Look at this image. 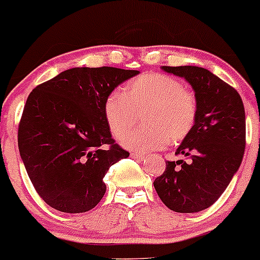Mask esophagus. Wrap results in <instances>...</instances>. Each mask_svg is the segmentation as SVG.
I'll return each instance as SVG.
<instances>
[{
  "label": "esophagus",
  "instance_id": "1",
  "mask_svg": "<svg viewBox=\"0 0 260 260\" xmlns=\"http://www.w3.org/2000/svg\"><path fill=\"white\" fill-rule=\"evenodd\" d=\"M131 156H132L133 159H136V160H138V161H143L144 160V155H142V154L132 153V154H131Z\"/></svg>",
  "mask_w": 260,
  "mask_h": 260
}]
</instances>
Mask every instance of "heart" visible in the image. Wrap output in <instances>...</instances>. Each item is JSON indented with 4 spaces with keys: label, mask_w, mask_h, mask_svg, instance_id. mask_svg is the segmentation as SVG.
I'll list each match as a JSON object with an SVG mask.
<instances>
[{
    "label": "heart",
    "mask_w": 260,
    "mask_h": 260,
    "mask_svg": "<svg viewBox=\"0 0 260 260\" xmlns=\"http://www.w3.org/2000/svg\"><path fill=\"white\" fill-rule=\"evenodd\" d=\"M104 113L108 129L122 138L141 113V124L124 137L125 148L141 153L159 150L172 142L186 138L196 123L199 102L195 93L179 79L160 73H148L131 80L123 92H111Z\"/></svg>",
    "instance_id": "1"
}]
</instances>
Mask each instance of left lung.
<instances>
[{
	"mask_svg": "<svg viewBox=\"0 0 260 260\" xmlns=\"http://www.w3.org/2000/svg\"><path fill=\"white\" fill-rule=\"evenodd\" d=\"M192 86L199 113L192 131L168 161L154 187L165 206L199 212L217 201L238 170L246 148V113L241 96L211 71L199 67H161Z\"/></svg>",
	"mask_w": 260,
	"mask_h": 260,
	"instance_id": "obj_1",
	"label": "left lung"
}]
</instances>
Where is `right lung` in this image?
Wrapping results in <instances>:
<instances>
[{"mask_svg":"<svg viewBox=\"0 0 260 260\" xmlns=\"http://www.w3.org/2000/svg\"><path fill=\"white\" fill-rule=\"evenodd\" d=\"M137 74L73 68L29 93L18 125V149L34 189L50 207L81 213L104 198L110 167L129 155L111 136L105 100Z\"/></svg>","mask_w":260,"mask_h":260,"instance_id":"1","label":"right lung"}]
</instances>
